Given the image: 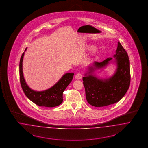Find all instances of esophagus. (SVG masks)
<instances>
[{
    "mask_svg": "<svg viewBox=\"0 0 148 148\" xmlns=\"http://www.w3.org/2000/svg\"><path fill=\"white\" fill-rule=\"evenodd\" d=\"M75 77L76 79L80 80V79H81L82 78V74H81L80 73H77V74H76Z\"/></svg>",
    "mask_w": 148,
    "mask_h": 148,
    "instance_id": "1",
    "label": "esophagus"
}]
</instances>
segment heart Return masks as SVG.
<instances>
[{
  "instance_id": "1",
  "label": "heart",
  "mask_w": 148,
  "mask_h": 148,
  "mask_svg": "<svg viewBox=\"0 0 148 148\" xmlns=\"http://www.w3.org/2000/svg\"><path fill=\"white\" fill-rule=\"evenodd\" d=\"M93 45H87V47H86V48H87V49L89 50H91L92 49V48H93ZM98 48H95L93 49V50H92V54H97V53L98 52Z\"/></svg>"
}]
</instances>
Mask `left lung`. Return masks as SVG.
Instances as JSON below:
<instances>
[{"mask_svg": "<svg viewBox=\"0 0 148 148\" xmlns=\"http://www.w3.org/2000/svg\"><path fill=\"white\" fill-rule=\"evenodd\" d=\"M116 71L112 76L100 79L94 72L103 69L110 64L112 58L101 62L95 61L88 68L83 77L86 97L90 105L95 107H103L116 103L121 99L129 88L130 84V61L128 55L118 42L116 54L113 55Z\"/></svg>", "mask_w": 148, "mask_h": 148, "instance_id": "8db88e82", "label": "left lung"}]
</instances>
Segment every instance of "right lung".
Returning a JSON list of instances; mask_svg holds the SVG:
<instances>
[{
	"label": "right lung",
	"instance_id": "1",
	"mask_svg": "<svg viewBox=\"0 0 148 148\" xmlns=\"http://www.w3.org/2000/svg\"><path fill=\"white\" fill-rule=\"evenodd\" d=\"M27 49L26 48L19 62L20 82L24 93L32 101L38 106L53 108L60 105L63 101V92L71 82L74 73H66L55 85L48 90L43 91H36L32 90L27 85L23 73V60L25 51Z\"/></svg>",
	"mask_w": 148,
	"mask_h": 148
}]
</instances>
